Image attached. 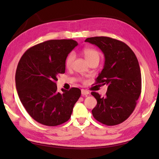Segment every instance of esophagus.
<instances>
[{
    "label": "esophagus",
    "mask_w": 159,
    "mask_h": 159,
    "mask_svg": "<svg viewBox=\"0 0 159 159\" xmlns=\"http://www.w3.org/2000/svg\"><path fill=\"white\" fill-rule=\"evenodd\" d=\"M81 93L82 95H88V94L89 93V92L87 90H85V89H81Z\"/></svg>",
    "instance_id": "1"
}]
</instances>
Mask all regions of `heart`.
I'll return each mask as SVG.
<instances>
[{"label":"heart","instance_id":"obj_1","mask_svg":"<svg viewBox=\"0 0 159 159\" xmlns=\"http://www.w3.org/2000/svg\"><path fill=\"white\" fill-rule=\"evenodd\" d=\"M82 54L89 63L94 59H100V54L98 50L93 48L86 47L82 50ZM74 60V54L73 52L69 53L65 59V65L67 68H70L72 66Z\"/></svg>","mask_w":159,"mask_h":159}]
</instances>
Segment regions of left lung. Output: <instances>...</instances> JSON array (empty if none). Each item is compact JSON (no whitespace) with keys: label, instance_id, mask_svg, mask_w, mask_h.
<instances>
[{"label":"left lung","instance_id":"obj_1","mask_svg":"<svg viewBox=\"0 0 159 159\" xmlns=\"http://www.w3.org/2000/svg\"><path fill=\"white\" fill-rule=\"evenodd\" d=\"M85 42L95 44L105 57L104 68L96 84L108 85L106 96L91 93L97 100L92 115L107 126L120 124L135 109L141 92V74L135 54L123 42L109 37H93Z\"/></svg>","mask_w":159,"mask_h":159}]
</instances>
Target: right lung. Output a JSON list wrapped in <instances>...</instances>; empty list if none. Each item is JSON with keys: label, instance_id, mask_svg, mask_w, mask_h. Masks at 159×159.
I'll return each instance as SVG.
<instances>
[{"label": "right lung", "instance_id": "1", "mask_svg": "<svg viewBox=\"0 0 159 159\" xmlns=\"http://www.w3.org/2000/svg\"><path fill=\"white\" fill-rule=\"evenodd\" d=\"M78 45L73 39H52L33 46L24 53L16 72L19 98L33 120L56 126L68 120L81 91L72 87L57 92L59 74L65 73V59Z\"/></svg>", "mask_w": 159, "mask_h": 159}]
</instances>
